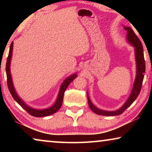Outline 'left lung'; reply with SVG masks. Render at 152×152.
Masks as SVG:
<instances>
[{
  "mask_svg": "<svg viewBox=\"0 0 152 152\" xmlns=\"http://www.w3.org/2000/svg\"><path fill=\"white\" fill-rule=\"evenodd\" d=\"M124 29L127 31V39L129 42L135 47L136 61H137V76H136L134 86H133L132 94H131L127 102L121 109L115 110V111H106V110L97 109L96 107H94L92 104L91 100H90L88 94H87L89 107L91 108L92 111L98 115H104V116H115V115H119L122 114L135 101V100L137 99L141 91L144 78V73L145 72V60H144L143 46L141 44V41L137 36L136 35L132 28L124 27Z\"/></svg>",
  "mask_w": 152,
  "mask_h": 152,
  "instance_id": "left-lung-1",
  "label": "left lung"
}]
</instances>
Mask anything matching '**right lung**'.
I'll list each match as a JSON object with an SVG mask.
<instances>
[{
    "label": "right lung",
    "instance_id": "right-lung-1",
    "mask_svg": "<svg viewBox=\"0 0 152 152\" xmlns=\"http://www.w3.org/2000/svg\"><path fill=\"white\" fill-rule=\"evenodd\" d=\"M12 48H13V42L11 43V46H10L9 53L8 58H7V64H6V73H7V85H8L9 91L11 92L12 96L13 97V99L15 100V101H16L17 103L20 105V106H21L23 108V109L26 110L29 115H32L33 117H45V116H48V115H52L53 113L57 112L58 110L60 109L61 104H62L64 92H65L66 88H68L69 84L71 83V82H72L76 78V74H73V75L70 76L69 78H66L65 80H64L62 84H61L57 101H56V103L53 104L52 107L49 108V109H44V110H37V109H32V108L28 107L26 104H25V102H23L21 100L19 99V97L17 96L16 92H15L14 89L11 76V72H10V63H11V56L12 53Z\"/></svg>",
    "mask_w": 152,
    "mask_h": 152
}]
</instances>
